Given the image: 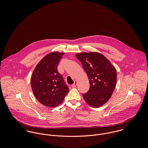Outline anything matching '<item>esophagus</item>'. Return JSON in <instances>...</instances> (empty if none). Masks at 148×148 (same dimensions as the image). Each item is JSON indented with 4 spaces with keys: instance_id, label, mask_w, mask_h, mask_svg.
Instances as JSON below:
<instances>
[{
    "instance_id": "obj_1",
    "label": "esophagus",
    "mask_w": 148,
    "mask_h": 148,
    "mask_svg": "<svg viewBox=\"0 0 148 148\" xmlns=\"http://www.w3.org/2000/svg\"><path fill=\"white\" fill-rule=\"evenodd\" d=\"M76 85H77V81H75V82H74V84H72V87H76Z\"/></svg>"
}]
</instances>
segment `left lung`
<instances>
[{"instance_id":"obj_1","label":"left lung","mask_w":148,"mask_h":148,"mask_svg":"<svg viewBox=\"0 0 148 148\" xmlns=\"http://www.w3.org/2000/svg\"><path fill=\"white\" fill-rule=\"evenodd\" d=\"M88 79L90 88L83 94L85 102L91 107L99 108L109 100L117 82L116 68L103 54L97 52L78 53Z\"/></svg>"}]
</instances>
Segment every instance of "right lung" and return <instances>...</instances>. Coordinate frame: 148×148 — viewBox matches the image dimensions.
Instances as JSON below:
<instances>
[{
	"label": "right lung",
	"mask_w": 148,
	"mask_h": 148,
	"mask_svg": "<svg viewBox=\"0 0 148 148\" xmlns=\"http://www.w3.org/2000/svg\"><path fill=\"white\" fill-rule=\"evenodd\" d=\"M64 53L54 51L46 55L31 75V85L34 96L48 108H55L62 104L69 90L58 71V65Z\"/></svg>",
	"instance_id": "right-lung-1"
}]
</instances>
